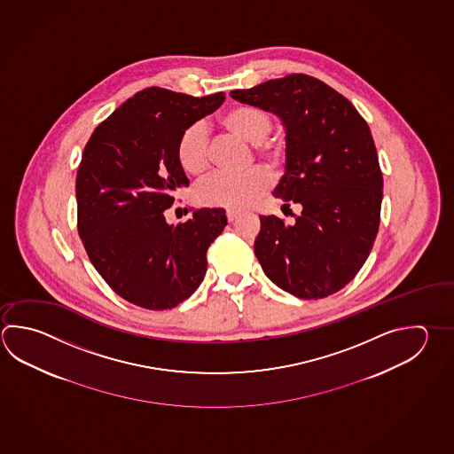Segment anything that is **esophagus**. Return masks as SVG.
I'll return each mask as SVG.
<instances>
[{
  "label": "esophagus",
  "mask_w": 454,
  "mask_h": 454,
  "mask_svg": "<svg viewBox=\"0 0 454 454\" xmlns=\"http://www.w3.org/2000/svg\"><path fill=\"white\" fill-rule=\"evenodd\" d=\"M226 216H228V222H236V220H238V216H239V212H236V210H228V212H226Z\"/></svg>",
  "instance_id": "obj_1"
}]
</instances>
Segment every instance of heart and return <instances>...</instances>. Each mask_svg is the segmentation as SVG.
<instances>
[{"mask_svg": "<svg viewBox=\"0 0 454 454\" xmlns=\"http://www.w3.org/2000/svg\"><path fill=\"white\" fill-rule=\"evenodd\" d=\"M220 125L252 145L254 155L270 167L281 160V145L265 137L271 129V117L257 106H232L220 115ZM181 168L191 176H200L208 168V137L200 125H191L181 133L176 145ZM270 175L263 168H250L242 175H215L199 191L202 206L242 210L255 204L270 186Z\"/></svg>", "mask_w": 454, "mask_h": 454, "instance_id": "obj_1", "label": "heart"}]
</instances>
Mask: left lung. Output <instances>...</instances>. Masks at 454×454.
I'll use <instances>...</instances> for the list:
<instances>
[{
	"label": "left lung",
	"instance_id": "8db88e82",
	"mask_svg": "<svg viewBox=\"0 0 454 454\" xmlns=\"http://www.w3.org/2000/svg\"><path fill=\"white\" fill-rule=\"evenodd\" d=\"M230 95L283 121L286 173L273 196L301 206L292 224L260 216V265L299 299L333 295L364 265L379 231L384 181L366 120L334 88L303 74Z\"/></svg>",
	"mask_w": 454,
	"mask_h": 454
}]
</instances>
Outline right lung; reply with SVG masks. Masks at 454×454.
Returning a JSON list of instances; mask_svg holds the SVG:
<instances>
[{
  "mask_svg": "<svg viewBox=\"0 0 454 454\" xmlns=\"http://www.w3.org/2000/svg\"><path fill=\"white\" fill-rule=\"evenodd\" d=\"M224 93L194 98L153 86L98 125L78 167V234L86 254L121 299L170 309L189 299L222 234L223 208H200L168 224L163 212L189 186L176 157L181 133L218 109Z\"/></svg>",
  "mask_w": 454,
  "mask_h": 454,
  "instance_id": "add662e5",
  "label": "right lung"
}]
</instances>
